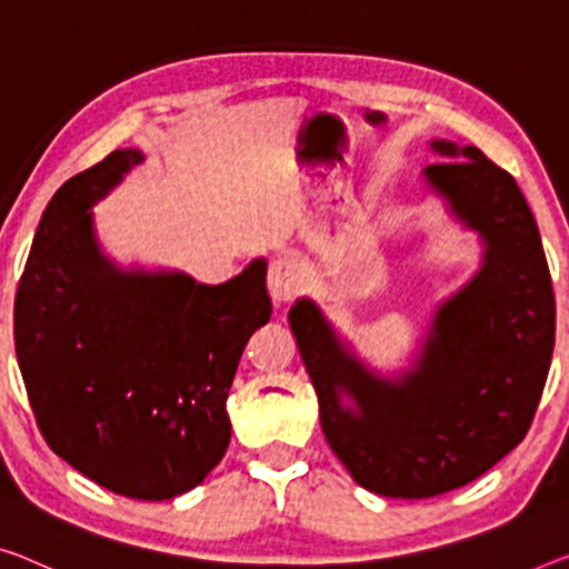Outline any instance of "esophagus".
I'll use <instances>...</instances> for the list:
<instances>
[{"label": "esophagus", "instance_id": "esophagus-1", "mask_svg": "<svg viewBox=\"0 0 569 569\" xmlns=\"http://www.w3.org/2000/svg\"><path fill=\"white\" fill-rule=\"evenodd\" d=\"M305 284L302 279V267L300 261L292 257H274L272 264H269L267 274V287L269 295H272L274 302H290L300 295Z\"/></svg>", "mask_w": 569, "mask_h": 569}]
</instances>
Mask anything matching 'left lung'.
<instances>
[{
	"mask_svg": "<svg viewBox=\"0 0 569 569\" xmlns=\"http://www.w3.org/2000/svg\"><path fill=\"white\" fill-rule=\"evenodd\" d=\"M450 160L427 182L488 243L486 264L435 315L417 371L389 383L343 351L310 300L290 310L318 391L322 435L358 486L432 498L470 483L517 448L545 391L555 292L539 229L517 180L478 150L432 142ZM358 413L339 407V391Z\"/></svg>",
	"mask_w": 569,
	"mask_h": 569,
	"instance_id": "8db88e82",
	"label": "left lung"
}]
</instances>
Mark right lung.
Listing matches in <instances>:
<instances>
[{
  "instance_id": "right-lung-1",
  "label": "right lung",
  "mask_w": 569,
  "mask_h": 569,
  "mask_svg": "<svg viewBox=\"0 0 569 569\" xmlns=\"http://www.w3.org/2000/svg\"><path fill=\"white\" fill-rule=\"evenodd\" d=\"M139 160L111 152L50 198L17 284L14 348L50 450L113 493L164 501L229 448L226 399L272 300L261 259L208 287L101 257L89 208Z\"/></svg>"
}]
</instances>
